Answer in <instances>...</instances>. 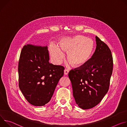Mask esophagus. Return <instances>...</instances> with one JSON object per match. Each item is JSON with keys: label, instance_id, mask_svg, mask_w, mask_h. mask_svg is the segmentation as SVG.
<instances>
[{"label": "esophagus", "instance_id": "obj_1", "mask_svg": "<svg viewBox=\"0 0 127 127\" xmlns=\"http://www.w3.org/2000/svg\"><path fill=\"white\" fill-rule=\"evenodd\" d=\"M68 72H69V71H68V70L67 69L65 68V69L64 70V74L65 75H68Z\"/></svg>", "mask_w": 127, "mask_h": 127}]
</instances>
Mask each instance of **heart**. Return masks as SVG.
<instances>
[{"label": "heart", "instance_id": "obj_1", "mask_svg": "<svg viewBox=\"0 0 127 127\" xmlns=\"http://www.w3.org/2000/svg\"><path fill=\"white\" fill-rule=\"evenodd\" d=\"M60 47L63 51L68 52L67 59L70 63L73 66H80L86 64L91 59L94 43L90 38L77 35L63 39L60 42ZM54 43L49 46L50 55L56 63H61L64 58V53Z\"/></svg>", "mask_w": 127, "mask_h": 127}]
</instances>
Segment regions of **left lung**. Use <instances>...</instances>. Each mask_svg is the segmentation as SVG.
<instances>
[{
  "instance_id": "1",
  "label": "left lung",
  "mask_w": 127,
  "mask_h": 127,
  "mask_svg": "<svg viewBox=\"0 0 127 127\" xmlns=\"http://www.w3.org/2000/svg\"><path fill=\"white\" fill-rule=\"evenodd\" d=\"M96 47L89 62L68 73L76 103L83 109L99 103L108 91L113 59L108 46L97 36Z\"/></svg>"
}]
</instances>
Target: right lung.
Instances as JSON below:
<instances>
[{"label": "right lung", "mask_w": 127, "mask_h": 127, "mask_svg": "<svg viewBox=\"0 0 127 127\" xmlns=\"http://www.w3.org/2000/svg\"><path fill=\"white\" fill-rule=\"evenodd\" d=\"M47 46L27 44L22 49L18 65L19 86L26 100L37 106L51 99L64 67L49 63Z\"/></svg>", "instance_id": "1"}]
</instances>
